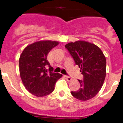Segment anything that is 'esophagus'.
I'll return each mask as SVG.
<instances>
[{
    "mask_svg": "<svg viewBox=\"0 0 123 123\" xmlns=\"http://www.w3.org/2000/svg\"><path fill=\"white\" fill-rule=\"evenodd\" d=\"M65 77L66 79L67 80V81H72V78L70 76H65Z\"/></svg>",
    "mask_w": 123,
    "mask_h": 123,
    "instance_id": "34e87169",
    "label": "esophagus"
}]
</instances>
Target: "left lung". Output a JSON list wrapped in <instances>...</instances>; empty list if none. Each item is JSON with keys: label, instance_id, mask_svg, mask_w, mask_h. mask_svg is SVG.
<instances>
[{"label": "left lung", "instance_id": "left-lung-1", "mask_svg": "<svg viewBox=\"0 0 123 123\" xmlns=\"http://www.w3.org/2000/svg\"><path fill=\"white\" fill-rule=\"evenodd\" d=\"M65 47L83 75V80H78L80 83L79 90L71 93L80 100L92 99L99 92L105 79V56L99 47L85 41L69 43Z\"/></svg>", "mask_w": 123, "mask_h": 123}]
</instances>
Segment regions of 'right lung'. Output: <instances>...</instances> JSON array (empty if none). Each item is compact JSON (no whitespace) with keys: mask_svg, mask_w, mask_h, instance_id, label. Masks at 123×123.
<instances>
[{"mask_svg":"<svg viewBox=\"0 0 123 123\" xmlns=\"http://www.w3.org/2000/svg\"><path fill=\"white\" fill-rule=\"evenodd\" d=\"M58 43L56 41L37 42L27 46L20 56L21 79L25 88L35 96L42 97L50 94L58 80L62 76L53 73L47 59L48 53Z\"/></svg>","mask_w":123,"mask_h":123,"instance_id":"obj_1","label":"right lung"}]
</instances>
